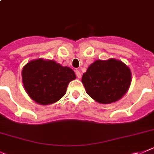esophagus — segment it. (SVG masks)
Returning <instances> with one entry per match:
<instances>
[{
  "instance_id": "34e87169",
  "label": "esophagus",
  "mask_w": 154,
  "mask_h": 154,
  "mask_svg": "<svg viewBox=\"0 0 154 154\" xmlns=\"http://www.w3.org/2000/svg\"><path fill=\"white\" fill-rule=\"evenodd\" d=\"M75 72V75H76V76H77V78H79V79L81 78V73H80V72L79 71V70H76Z\"/></svg>"
}]
</instances>
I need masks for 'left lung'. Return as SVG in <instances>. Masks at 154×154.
Masks as SVG:
<instances>
[{
  "mask_svg": "<svg viewBox=\"0 0 154 154\" xmlns=\"http://www.w3.org/2000/svg\"><path fill=\"white\" fill-rule=\"evenodd\" d=\"M131 82L129 68L115 59L96 60L90 65L82 78L89 96L102 104L120 100L129 89Z\"/></svg>",
  "mask_w": 154,
  "mask_h": 154,
  "instance_id": "left-lung-1",
  "label": "left lung"
}]
</instances>
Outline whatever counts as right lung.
<instances>
[{
  "mask_svg": "<svg viewBox=\"0 0 154 154\" xmlns=\"http://www.w3.org/2000/svg\"><path fill=\"white\" fill-rule=\"evenodd\" d=\"M22 78L27 94L35 102L49 105L57 102L65 94L68 83L76 76L70 68L53 60L38 59L24 66Z\"/></svg>",
  "mask_w": 154,
  "mask_h": 154,
  "instance_id": "obj_1",
  "label": "right lung"
}]
</instances>
